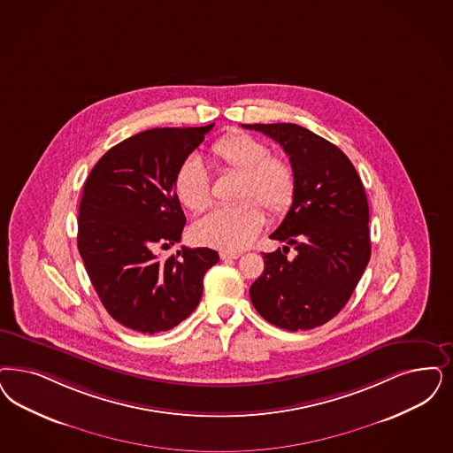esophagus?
Segmentation results:
<instances>
[{
	"label": "esophagus",
	"instance_id": "esophagus-1",
	"mask_svg": "<svg viewBox=\"0 0 453 453\" xmlns=\"http://www.w3.org/2000/svg\"><path fill=\"white\" fill-rule=\"evenodd\" d=\"M219 256H220L222 261H229V259H237L241 254L239 252H229V250H220Z\"/></svg>",
	"mask_w": 453,
	"mask_h": 453
}]
</instances>
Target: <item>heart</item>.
I'll use <instances>...</instances> for the list:
<instances>
[{"mask_svg":"<svg viewBox=\"0 0 453 453\" xmlns=\"http://www.w3.org/2000/svg\"><path fill=\"white\" fill-rule=\"evenodd\" d=\"M211 160L220 171L239 175L235 199L241 203L219 207L192 226L194 239L216 250L248 248L265 224V212L284 218L296 197V172L282 157L271 156L265 142L244 132H233L212 143ZM175 196L192 212L211 203L207 173L196 158L180 164L173 179Z\"/></svg>","mask_w":453,"mask_h":453,"instance_id":"obj_1","label":"heart"}]
</instances>
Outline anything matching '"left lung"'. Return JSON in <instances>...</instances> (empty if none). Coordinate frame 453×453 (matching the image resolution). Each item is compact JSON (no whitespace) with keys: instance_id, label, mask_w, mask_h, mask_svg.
Instances as JSON below:
<instances>
[{"instance_id":"8db88e82","label":"left lung","mask_w":453,"mask_h":453,"mask_svg":"<svg viewBox=\"0 0 453 453\" xmlns=\"http://www.w3.org/2000/svg\"><path fill=\"white\" fill-rule=\"evenodd\" d=\"M278 142L296 172L295 203L269 235L286 242L265 252L250 301L265 321L288 331L328 323L353 295L370 254V211L358 172L331 142L296 124H252ZM297 252L288 257V246Z\"/></svg>"}]
</instances>
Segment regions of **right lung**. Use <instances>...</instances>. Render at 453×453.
<instances>
[{
  "instance_id": "add662e5",
  "label": "right lung",
  "mask_w": 453,
  "mask_h": 453,
  "mask_svg": "<svg viewBox=\"0 0 453 453\" xmlns=\"http://www.w3.org/2000/svg\"><path fill=\"white\" fill-rule=\"evenodd\" d=\"M214 127L145 130L111 147L90 172L79 207V252L104 308L122 326L154 334L190 316L203 274L218 265L209 248L167 259L157 248L180 241L186 216L175 172Z\"/></svg>"
}]
</instances>
